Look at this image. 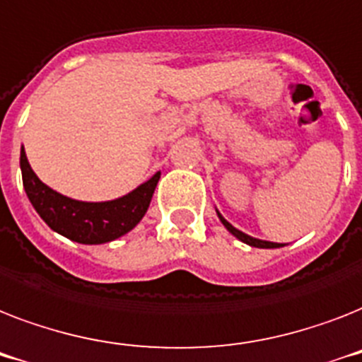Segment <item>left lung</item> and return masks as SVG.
Returning a JSON list of instances; mask_svg holds the SVG:
<instances>
[{
	"instance_id": "8db88e82",
	"label": "left lung",
	"mask_w": 362,
	"mask_h": 362,
	"mask_svg": "<svg viewBox=\"0 0 362 362\" xmlns=\"http://www.w3.org/2000/svg\"><path fill=\"white\" fill-rule=\"evenodd\" d=\"M216 215H218V218H221V222L224 224V228H226L228 231H230L231 235H235L239 241L243 243H247V245H250V247H256V248H280V247H284L282 243H271V241H263V239H256V237H250L247 235V233H243L241 230H237V228H233L230 224V222L224 218V216L218 213V209H216Z\"/></svg>"
}]
</instances>
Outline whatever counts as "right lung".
Listing matches in <instances>:
<instances>
[{
    "instance_id": "obj_1",
    "label": "right lung",
    "mask_w": 362,
    "mask_h": 362,
    "mask_svg": "<svg viewBox=\"0 0 362 362\" xmlns=\"http://www.w3.org/2000/svg\"><path fill=\"white\" fill-rule=\"evenodd\" d=\"M24 190L39 216L59 235L82 245H103L125 235L147 213L160 172L121 198L82 202L50 189L31 170L25 149H20Z\"/></svg>"
}]
</instances>
